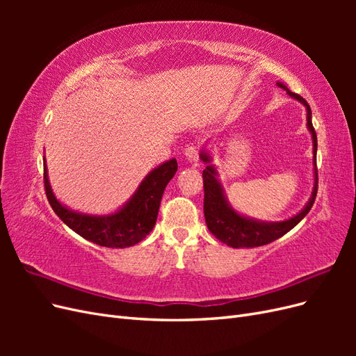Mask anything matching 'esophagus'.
Returning a JSON list of instances; mask_svg holds the SVG:
<instances>
[{
	"label": "esophagus",
	"instance_id": "34e87169",
	"mask_svg": "<svg viewBox=\"0 0 356 356\" xmlns=\"http://www.w3.org/2000/svg\"><path fill=\"white\" fill-rule=\"evenodd\" d=\"M184 154H186L187 160H190V161H191V163H197V161H199L200 149H199V147H197V145H188V147L186 148Z\"/></svg>",
	"mask_w": 356,
	"mask_h": 356
}]
</instances>
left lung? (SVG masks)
I'll return each instance as SVG.
<instances>
[{
    "label": "left lung",
    "mask_w": 356,
    "mask_h": 356,
    "mask_svg": "<svg viewBox=\"0 0 356 356\" xmlns=\"http://www.w3.org/2000/svg\"><path fill=\"white\" fill-rule=\"evenodd\" d=\"M282 89L288 92L291 98L300 101L306 106L307 110V127L312 134V139H314V165H315V188L312 193V197L309 203L305 207V209L296 217L289 218L286 221L281 222H258L250 218H245L238 212H234L227 200H225L222 195V188L220 186L218 179L215 178L217 172L212 166H207L203 170V190H204V199H203V212H204V221L209 232L221 241L222 243L229 245L232 248H255L270 243L279 238H282L291 229H294L296 225L303 220L309 211L312 209L316 199L318 193V174H316V149H318V139L315 127L312 124V110L306 99L301 98L300 95L289 92L284 84L277 83ZM200 159L204 163H209L211 159L207 153H202Z\"/></svg>",
    "instance_id": "left-lung-1"
}]
</instances>
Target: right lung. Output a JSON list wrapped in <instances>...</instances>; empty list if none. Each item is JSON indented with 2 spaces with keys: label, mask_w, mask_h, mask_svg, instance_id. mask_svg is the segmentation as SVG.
<instances>
[{
  "label": "right lung",
  "mask_w": 356,
  "mask_h": 356,
  "mask_svg": "<svg viewBox=\"0 0 356 356\" xmlns=\"http://www.w3.org/2000/svg\"><path fill=\"white\" fill-rule=\"evenodd\" d=\"M178 163L172 159L149 172L134 197L115 213L92 217L70 211L53 196L44 169V188L51 209L81 238L105 248H127L141 242L153 230L161 196L168 182L174 178Z\"/></svg>",
  "instance_id": "1"
}]
</instances>
